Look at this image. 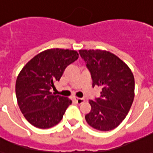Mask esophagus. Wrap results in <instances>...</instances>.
<instances>
[{"mask_svg": "<svg viewBox=\"0 0 153 153\" xmlns=\"http://www.w3.org/2000/svg\"><path fill=\"white\" fill-rule=\"evenodd\" d=\"M74 100L76 101L77 104H82V103L84 102V99H82V98H79V97H74Z\"/></svg>", "mask_w": 153, "mask_h": 153, "instance_id": "esophagus-1", "label": "esophagus"}]
</instances>
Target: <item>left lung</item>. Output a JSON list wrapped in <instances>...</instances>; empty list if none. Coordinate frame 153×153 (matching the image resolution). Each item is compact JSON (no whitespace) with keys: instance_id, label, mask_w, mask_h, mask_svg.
<instances>
[{"instance_id":"left-lung-1","label":"left lung","mask_w":153,"mask_h":153,"mask_svg":"<svg viewBox=\"0 0 153 153\" xmlns=\"http://www.w3.org/2000/svg\"><path fill=\"white\" fill-rule=\"evenodd\" d=\"M80 56L91 72L92 86L101 87V96L89 100L88 125L96 130L108 131L125 119L134 97V79L128 65L115 54L106 50L81 49Z\"/></svg>"}]
</instances>
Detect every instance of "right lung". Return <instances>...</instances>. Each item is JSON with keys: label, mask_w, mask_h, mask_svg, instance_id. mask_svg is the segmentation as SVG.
I'll return each instance as SVG.
<instances>
[{"label": "right lung", "mask_w": 153, "mask_h": 153, "mask_svg": "<svg viewBox=\"0 0 153 153\" xmlns=\"http://www.w3.org/2000/svg\"><path fill=\"white\" fill-rule=\"evenodd\" d=\"M79 58L77 51L50 48L39 53L23 66L17 77L18 105L25 118L34 126L50 128L61 122L68 106V97L50 91L68 65Z\"/></svg>", "instance_id": "add662e5"}]
</instances>
